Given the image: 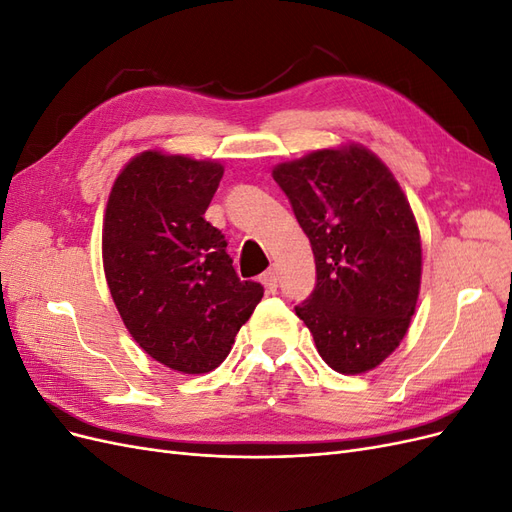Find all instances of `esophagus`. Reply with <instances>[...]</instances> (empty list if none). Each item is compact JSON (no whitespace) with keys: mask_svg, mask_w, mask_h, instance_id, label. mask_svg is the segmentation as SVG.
I'll use <instances>...</instances> for the list:
<instances>
[{"mask_svg":"<svg viewBox=\"0 0 512 512\" xmlns=\"http://www.w3.org/2000/svg\"><path fill=\"white\" fill-rule=\"evenodd\" d=\"M260 282H262V286L267 288V292H275L277 290V275H275L273 269H269L267 273H262Z\"/></svg>","mask_w":512,"mask_h":512,"instance_id":"1","label":"esophagus"}]
</instances>
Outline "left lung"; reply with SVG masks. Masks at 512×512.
<instances>
[{"label": "left lung", "instance_id": "obj_1", "mask_svg": "<svg viewBox=\"0 0 512 512\" xmlns=\"http://www.w3.org/2000/svg\"><path fill=\"white\" fill-rule=\"evenodd\" d=\"M312 243L316 288L294 307L339 374L378 367L404 339L421 288V235L386 164L361 145L277 164Z\"/></svg>", "mask_w": 512, "mask_h": 512}]
</instances>
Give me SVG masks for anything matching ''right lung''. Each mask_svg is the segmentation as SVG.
<instances>
[{
    "label": "right lung",
    "instance_id": "add662e5",
    "mask_svg": "<svg viewBox=\"0 0 512 512\" xmlns=\"http://www.w3.org/2000/svg\"><path fill=\"white\" fill-rule=\"evenodd\" d=\"M224 166L143 151L115 179L102 228L111 297L151 359L207 374L250 320L265 288L241 282L222 232L205 220Z\"/></svg>",
    "mask_w": 512,
    "mask_h": 512
}]
</instances>
